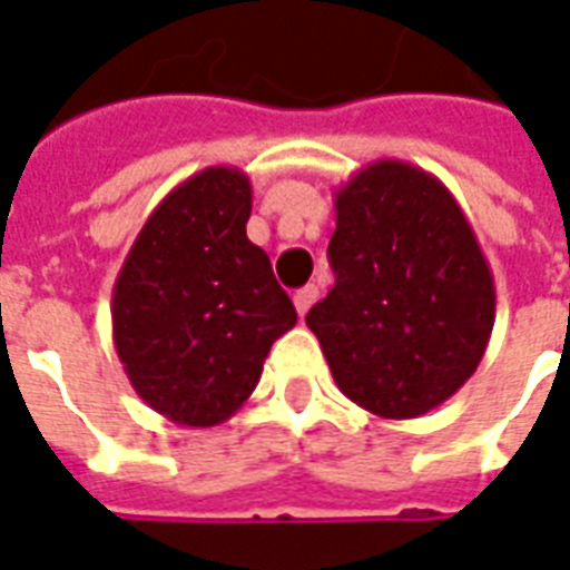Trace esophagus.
Returning <instances> with one entry per match:
<instances>
[{"instance_id": "34e87169", "label": "esophagus", "mask_w": 570, "mask_h": 570, "mask_svg": "<svg viewBox=\"0 0 570 570\" xmlns=\"http://www.w3.org/2000/svg\"><path fill=\"white\" fill-rule=\"evenodd\" d=\"M318 301V285H303L297 294H294V306H297V313L306 315L309 313V306Z\"/></svg>"}]
</instances>
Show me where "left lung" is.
Here are the masks:
<instances>
[{"label":"left lung","instance_id":"1","mask_svg":"<svg viewBox=\"0 0 570 570\" xmlns=\"http://www.w3.org/2000/svg\"><path fill=\"white\" fill-rule=\"evenodd\" d=\"M334 288L306 313L334 382L380 419L425 416L483 361L495 279L450 188L373 160L334 194Z\"/></svg>","mask_w":570,"mask_h":570}]
</instances>
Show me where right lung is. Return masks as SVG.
Returning <instances> with one entry per match:
<instances>
[{"label":"right lung","instance_id":"obj_1","mask_svg":"<svg viewBox=\"0 0 570 570\" xmlns=\"http://www.w3.org/2000/svg\"><path fill=\"white\" fill-rule=\"evenodd\" d=\"M252 181L206 166L148 215L111 288L127 380L169 422L212 428L255 392L269 346L297 325L267 252L245 236Z\"/></svg>","mask_w":570,"mask_h":570}]
</instances>
